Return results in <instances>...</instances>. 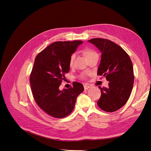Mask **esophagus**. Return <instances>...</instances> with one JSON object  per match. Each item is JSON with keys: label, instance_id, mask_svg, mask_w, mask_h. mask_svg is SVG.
I'll list each match as a JSON object with an SVG mask.
<instances>
[{"label": "esophagus", "instance_id": "34e87169", "mask_svg": "<svg viewBox=\"0 0 151 151\" xmlns=\"http://www.w3.org/2000/svg\"><path fill=\"white\" fill-rule=\"evenodd\" d=\"M91 88V86H89V85H88V84H85L84 86V89L85 90H86V89H88L89 88Z\"/></svg>", "mask_w": 151, "mask_h": 151}]
</instances>
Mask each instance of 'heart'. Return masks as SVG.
Returning <instances> with one entry per match:
<instances>
[{
	"label": "heart",
	"mask_w": 151,
	"mask_h": 151,
	"mask_svg": "<svg viewBox=\"0 0 151 151\" xmlns=\"http://www.w3.org/2000/svg\"><path fill=\"white\" fill-rule=\"evenodd\" d=\"M93 53H95V52L94 51H93V50H84V55H85L86 58H87L88 56H89L90 55L93 54ZM75 57H76V54L75 53L72 54V55L70 56V60H69V65H72L73 63H74V60L75 59ZM81 77H82V78H84V75H82Z\"/></svg>",
	"instance_id": "heart-1"
}]
</instances>
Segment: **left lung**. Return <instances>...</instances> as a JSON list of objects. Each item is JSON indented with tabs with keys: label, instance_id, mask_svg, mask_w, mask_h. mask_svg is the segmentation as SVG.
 Returning a JSON list of instances; mask_svg holds the SVG:
<instances>
[{
	"label": "left lung",
	"instance_id": "obj_1",
	"mask_svg": "<svg viewBox=\"0 0 151 151\" xmlns=\"http://www.w3.org/2000/svg\"><path fill=\"white\" fill-rule=\"evenodd\" d=\"M101 53L97 74L109 81L108 88L99 87L101 95L97 103L102 110L114 112L124 106L129 99L134 82L131 59L119 45L104 38L88 41Z\"/></svg>",
	"mask_w": 151,
	"mask_h": 151
}]
</instances>
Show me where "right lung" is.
<instances>
[{"label":"right lung","mask_w":151,"mask_h":151,"mask_svg":"<svg viewBox=\"0 0 151 151\" xmlns=\"http://www.w3.org/2000/svg\"><path fill=\"white\" fill-rule=\"evenodd\" d=\"M82 41L57 42L50 45L36 57L30 74L33 98L40 108L55 118L67 116L74 109L77 96L83 92V84L59 89L65 74L69 72V60Z\"/></svg>","instance_id":"right-lung-1"}]
</instances>
